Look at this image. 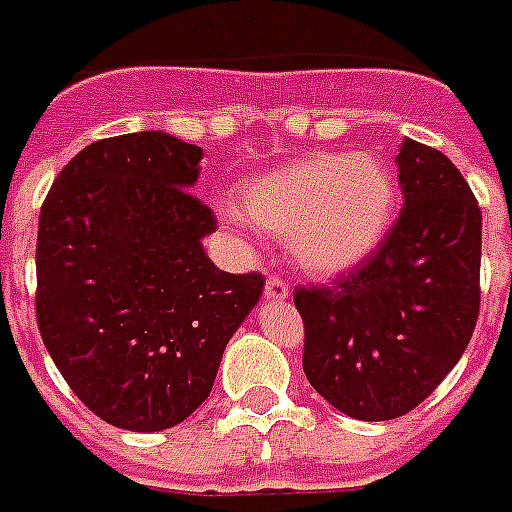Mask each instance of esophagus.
I'll use <instances>...</instances> for the list:
<instances>
[{
  "mask_svg": "<svg viewBox=\"0 0 512 512\" xmlns=\"http://www.w3.org/2000/svg\"><path fill=\"white\" fill-rule=\"evenodd\" d=\"M289 294H292V289H289V284H286L284 278L270 276L268 281H265V297H268L270 302H286Z\"/></svg>",
  "mask_w": 512,
  "mask_h": 512,
  "instance_id": "1",
  "label": "esophagus"
}]
</instances>
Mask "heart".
Instances as JSON below:
<instances>
[{"label": "heart", "instance_id": "b5f03b06", "mask_svg": "<svg viewBox=\"0 0 512 512\" xmlns=\"http://www.w3.org/2000/svg\"><path fill=\"white\" fill-rule=\"evenodd\" d=\"M239 199L242 210L220 207L231 226L289 239L307 273L331 278L363 265L384 244L397 184L371 152H321L249 181Z\"/></svg>", "mask_w": 512, "mask_h": 512}]
</instances>
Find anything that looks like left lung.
Here are the masks:
<instances>
[{"label": "left lung", "instance_id": "left-lung-1", "mask_svg": "<svg viewBox=\"0 0 512 512\" xmlns=\"http://www.w3.org/2000/svg\"><path fill=\"white\" fill-rule=\"evenodd\" d=\"M400 220L360 268L294 292L302 368L315 392L357 421L421 405L458 365L479 318L481 210L439 149L402 139Z\"/></svg>", "mask_w": 512, "mask_h": 512}]
</instances>
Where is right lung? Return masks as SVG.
Masks as SVG:
<instances>
[{
  "instance_id": "right-lung-1",
  "label": "right lung",
  "mask_w": 512,
  "mask_h": 512,
  "mask_svg": "<svg viewBox=\"0 0 512 512\" xmlns=\"http://www.w3.org/2000/svg\"><path fill=\"white\" fill-rule=\"evenodd\" d=\"M202 147L165 131L81 149L39 215L36 321L78 400L126 431L186 421L260 302V273L215 268V218L191 189Z\"/></svg>"
}]
</instances>
